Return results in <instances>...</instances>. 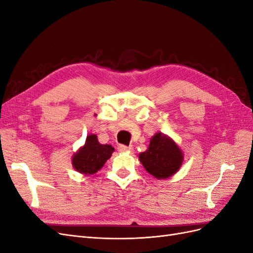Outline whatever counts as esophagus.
<instances>
[{"instance_id": "1", "label": "esophagus", "mask_w": 253, "mask_h": 253, "mask_svg": "<svg viewBox=\"0 0 253 253\" xmlns=\"http://www.w3.org/2000/svg\"><path fill=\"white\" fill-rule=\"evenodd\" d=\"M118 150L120 152H131L133 150V147H132V145H128V147H127V145H125V144H119Z\"/></svg>"}]
</instances>
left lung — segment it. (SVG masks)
Returning <instances> with one entry per match:
<instances>
[{"label":"left lung","mask_w":253,"mask_h":253,"mask_svg":"<svg viewBox=\"0 0 253 253\" xmlns=\"http://www.w3.org/2000/svg\"><path fill=\"white\" fill-rule=\"evenodd\" d=\"M139 160L151 175L164 179L178 171L183 157L177 144L166 135L157 133L150 140L148 150L140 153Z\"/></svg>","instance_id":"obj_1"}]
</instances>
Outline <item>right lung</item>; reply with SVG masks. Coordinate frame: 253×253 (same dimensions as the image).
Returning a JSON list of instances; mask_svg holds the SVG:
<instances>
[{"mask_svg":"<svg viewBox=\"0 0 253 253\" xmlns=\"http://www.w3.org/2000/svg\"><path fill=\"white\" fill-rule=\"evenodd\" d=\"M114 151L110 144L99 143L96 135L86 137L85 144L73 157V166L78 172L91 175L101 169Z\"/></svg>","mask_w":253,"mask_h":253,"instance_id":"obj_1","label":"right lung"}]
</instances>
